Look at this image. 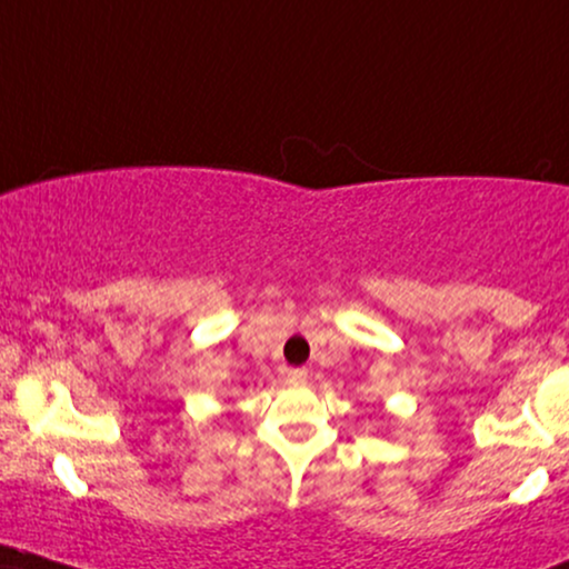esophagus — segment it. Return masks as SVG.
I'll use <instances>...</instances> for the list:
<instances>
[{
    "mask_svg": "<svg viewBox=\"0 0 569 569\" xmlns=\"http://www.w3.org/2000/svg\"><path fill=\"white\" fill-rule=\"evenodd\" d=\"M286 383H289V386H305L307 383V370H301V368L289 370V372H286Z\"/></svg>",
    "mask_w": 569,
    "mask_h": 569,
    "instance_id": "esophagus-1",
    "label": "esophagus"
}]
</instances>
